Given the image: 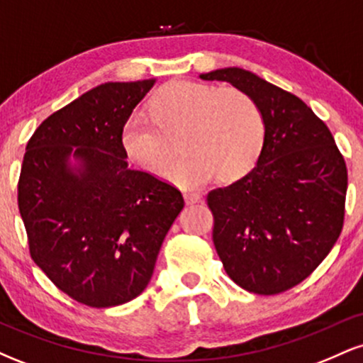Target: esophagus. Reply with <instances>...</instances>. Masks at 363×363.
<instances>
[{
  "instance_id": "34e87169",
  "label": "esophagus",
  "mask_w": 363,
  "mask_h": 363,
  "mask_svg": "<svg viewBox=\"0 0 363 363\" xmlns=\"http://www.w3.org/2000/svg\"><path fill=\"white\" fill-rule=\"evenodd\" d=\"M182 196H184L186 205H194V203H198L199 199H201V194L198 193H184Z\"/></svg>"
}]
</instances>
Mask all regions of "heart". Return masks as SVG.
I'll return each mask as SVG.
<instances>
[{"label":"heart","mask_w":363,"mask_h":363,"mask_svg":"<svg viewBox=\"0 0 363 363\" xmlns=\"http://www.w3.org/2000/svg\"><path fill=\"white\" fill-rule=\"evenodd\" d=\"M152 118L131 112L121 128V147L133 164L155 172L179 135L185 153L164 163L160 176L182 187H201L218 176L239 181L251 172L264 143L259 107L237 89L172 82L153 97Z\"/></svg>","instance_id":"b5f03b06"}]
</instances>
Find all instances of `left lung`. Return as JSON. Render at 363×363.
I'll use <instances>...</instances> for the list:
<instances>
[{"instance_id": "left-lung-1", "label": "left lung", "mask_w": 363, "mask_h": 363, "mask_svg": "<svg viewBox=\"0 0 363 363\" xmlns=\"http://www.w3.org/2000/svg\"><path fill=\"white\" fill-rule=\"evenodd\" d=\"M259 107L264 143L247 176L208 193L213 244L244 290L280 294L306 280L341 234L348 174L335 138L306 102L247 69L199 74Z\"/></svg>"}]
</instances>
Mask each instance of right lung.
<instances>
[{"label": "right lung", "mask_w": 363, "mask_h": 363, "mask_svg": "<svg viewBox=\"0 0 363 363\" xmlns=\"http://www.w3.org/2000/svg\"><path fill=\"white\" fill-rule=\"evenodd\" d=\"M155 82L102 83L49 116L27 143L18 210L32 259L85 306L138 297L184 208L176 187L129 169L119 143L124 121Z\"/></svg>", "instance_id": "obj_1"}]
</instances>
